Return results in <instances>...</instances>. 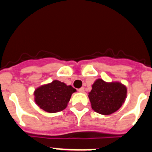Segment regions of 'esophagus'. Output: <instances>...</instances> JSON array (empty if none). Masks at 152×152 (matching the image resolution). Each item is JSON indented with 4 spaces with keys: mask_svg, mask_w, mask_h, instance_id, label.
Here are the masks:
<instances>
[{
    "mask_svg": "<svg viewBox=\"0 0 152 152\" xmlns=\"http://www.w3.org/2000/svg\"><path fill=\"white\" fill-rule=\"evenodd\" d=\"M78 91L80 93H84V88H80V89H78Z\"/></svg>",
    "mask_w": 152,
    "mask_h": 152,
    "instance_id": "esophagus-1",
    "label": "esophagus"
}]
</instances>
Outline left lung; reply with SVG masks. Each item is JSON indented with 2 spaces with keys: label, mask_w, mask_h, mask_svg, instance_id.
<instances>
[{
  "label": "left lung",
  "mask_w": 152,
  "mask_h": 152,
  "mask_svg": "<svg viewBox=\"0 0 152 152\" xmlns=\"http://www.w3.org/2000/svg\"><path fill=\"white\" fill-rule=\"evenodd\" d=\"M127 96L126 85L119 81L107 82L98 78L92 84L88 94L91 107L97 113L110 115L117 111Z\"/></svg>",
  "instance_id": "8db88e82"
}]
</instances>
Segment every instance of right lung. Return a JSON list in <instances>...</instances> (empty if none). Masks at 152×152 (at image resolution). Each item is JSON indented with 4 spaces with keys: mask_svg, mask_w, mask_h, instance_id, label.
I'll return each mask as SVG.
<instances>
[{
    "mask_svg": "<svg viewBox=\"0 0 152 152\" xmlns=\"http://www.w3.org/2000/svg\"><path fill=\"white\" fill-rule=\"evenodd\" d=\"M75 92L76 90L72 86L54 80L35 89L34 101L45 112L58 113L66 108L72 94Z\"/></svg>",
    "mask_w": 152,
    "mask_h": 152,
    "instance_id": "obj_1",
    "label": "right lung"
}]
</instances>
